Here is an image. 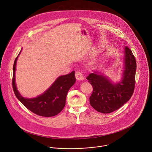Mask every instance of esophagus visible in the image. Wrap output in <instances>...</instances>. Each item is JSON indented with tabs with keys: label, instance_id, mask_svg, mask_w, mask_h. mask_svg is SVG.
Segmentation results:
<instances>
[{
	"label": "esophagus",
	"instance_id": "1",
	"mask_svg": "<svg viewBox=\"0 0 152 152\" xmlns=\"http://www.w3.org/2000/svg\"><path fill=\"white\" fill-rule=\"evenodd\" d=\"M75 78L77 80H79V81L84 80V77L83 76V74L80 72H77L75 73Z\"/></svg>",
	"mask_w": 152,
	"mask_h": 152
}]
</instances>
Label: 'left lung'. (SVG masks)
<instances>
[{
    "label": "left lung",
    "instance_id": "1",
    "mask_svg": "<svg viewBox=\"0 0 152 152\" xmlns=\"http://www.w3.org/2000/svg\"><path fill=\"white\" fill-rule=\"evenodd\" d=\"M124 72L121 81L112 83L108 77L98 71L87 77L93 87L89 97L91 107L102 113L112 112L126 103L133 95L135 86L136 62L132 51L125 47Z\"/></svg>",
    "mask_w": 152,
    "mask_h": 152
}]
</instances>
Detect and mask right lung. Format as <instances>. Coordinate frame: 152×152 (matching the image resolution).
<instances>
[{"instance_id": "add662e5", "label": "right lung", "mask_w": 152, "mask_h": 152, "mask_svg": "<svg viewBox=\"0 0 152 152\" xmlns=\"http://www.w3.org/2000/svg\"><path fill=\"white\" fill-rule=\"evenodd\" d=\"M21 51L16 58L13 67L12 86L16 96L24 107L37 115L44 117L57 115L64 108L67 93L76 81L75 71L58 77L50 88L37 97L24 98L18 91L15 82L16 63Z\"/></svg>"}]
</instances>
